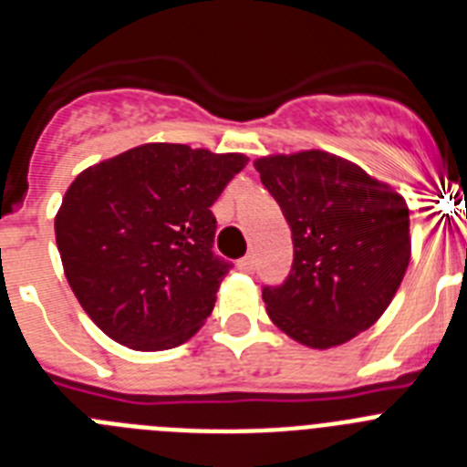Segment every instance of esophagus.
<instances>
[{"label":"esophagus","mask_w":467,"mask_h":467,"mask_svg":"<svg viewBox=\"0 0 467 467\" xmlns=\"http://www.w3.org/2000/svg\"><path fill=\"white\" fill-rule=\"evenodd\" d=\"M238 269L245 271V274H250V271L254 269V257H253V254H247V257H243L241 262H238Z\"/></svg>","instance_id":"esophagus-1"}]
</instances>
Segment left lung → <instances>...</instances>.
<instances>
[{"label":"left lung","mask_w":467,"mask_h":467,"mask_svg":"<svg viewBox=\"0 0 467 467\" xmlns=\"http://www.w3.org/2000/svg\"><path fill=\"white\" fill-rule=\"evenodd\" d=\"M262 184L292 231L287 280L264 287L275 327L332 348L372 327L410 266V208L360 166L320 150L262 156Z\"/></svg>","instance_id":"left-lung-1"}]
</instances>
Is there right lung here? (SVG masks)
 I'll use <instances>...</instances> for the list:
<instances>
[{
	"label": "right lung",
	"instance_id": "right-lung-1",
	"mask_svg": "<svg viewBox=\"0 0 467 467\" xmlns=\"http://www.w3.org/2000/svg\"><path fill=\"white\" fill-rule=\"evenodd\" d=\"M243 154L150 142L86 168L56 214L74 296L133 350L184 344L213 313L231 264L213 253L214 214Z\"/></svg>",
	"mask_w": 467,
	"mask_h": 467
}]
</instances>
